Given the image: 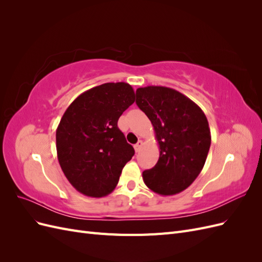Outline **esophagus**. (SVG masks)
I'll list each match as a JSON object with an SVG mask.
<instances>
[{
	"mask_svg": "<svg viewBox=\"0 0 262 262\" xmlns=\"http://www.w3.org/2000/svg\"><path fill=\"white\" fill-rule=\"evenodd\" d=\"M142 146H143V141H139L138 143L134 145V149H136V152H140Z\"/></svg>",
	"mask_w": 262,
	"mask_h": 262,
	"instance_id": "1",
	"label": "esophagus"
}]
</instances>
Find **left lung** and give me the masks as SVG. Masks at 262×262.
<instances>
[{
    "label": "left lung",
    "mask_w": 262,
    "mask_h": 262,
    "mask_svg": "<svg viewBox=\"0 0 262 262\" xmlns=\"http://www.w3.org/2000/svg\"><path fill=\"white\" fill-rule=\"evenodd\" d=\"M137 105L152 122L160 158L142 173L161 195L184 191L199 176L211 145L208 119L195 102L176 90L146 86L137 90Z\"/></svg>",
    "instance_id": "obj_1"
}]
</instances>
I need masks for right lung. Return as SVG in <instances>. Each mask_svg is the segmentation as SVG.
Wrapping results in <instances>:
<instances>
[{"instance_id":"add662e5","label":"right lung","mask_w":262,"mask_h":262,"mask_svg":"<svg viewBox=\"0 0 262 262\" xmlns=\"http://www.w3.org/2000/svg\"><path fill=\"white\" fill-rule=\"evenodd\" d=\"M136 100L128 83H105L74 99L55 132L59 164L78 192L101 198L114 191L134 148L118 120Z\"/></svg>"}]
</instances>
